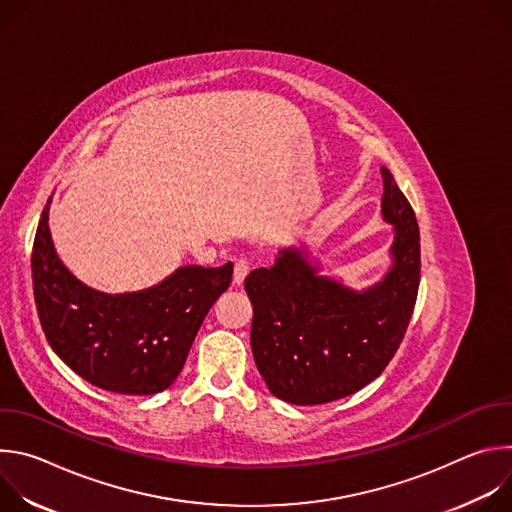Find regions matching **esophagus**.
Instances as JSON below:
<instances>
[{
    "instance_id": "34e87169",
    "label": "esophagus",
    "mask_w": 512,
    "mask_h": 512,
    "mask_svg": "<svg viewBox=\"0 0 512 512\" xmlns=\"http://www.w3.org/2000/svg\"><path fill=\"white\" fill-rule=\"evenodd\" d=\"M249 275V261L247 259H239L235 263V271H233V283L235 285H243L245 277Z\"/></svg>"
}]
</instances>
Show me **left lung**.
<instances>
[{"label":"left lung","instance_id":"8db88e82","mask_svg":"<svg viewBox=\"0 0 512 512\" xmlns=\"http://www.w3.org/2000/svg\"><path fill=\"white\" fill-rule=\"evenodd\" d=\"M381 174V214L395 233L381 281L354 289L322 275L304 243L279 249L273 267L245 279L253 356L281 401L320 405L360 391L385 371L405 336L419 287V227L393 174Z\"/></svg>","mask_w":512,"mask_h":512}]
</instances>
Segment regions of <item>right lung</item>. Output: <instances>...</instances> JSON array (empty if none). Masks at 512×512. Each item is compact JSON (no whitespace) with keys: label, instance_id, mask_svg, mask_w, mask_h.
<instances>
[{"label":"right lung","instance_id":"obj_1","mask_svg":"<svg viewBox=\"0 0 512 512\" xmlns=\"http://www.w3.org/2000/svg\"><path fill=\"white\" fill-rule=\"evenodd\" d=\"M42 210L32 283L38 318L52 350L87 383L121 395H154L180 375L212 304L225 294L233 263L178 267L164 281L127 294H105L58 259Z\"/></svg>","mask_w":512,"mask_h":512}]
</instances>
